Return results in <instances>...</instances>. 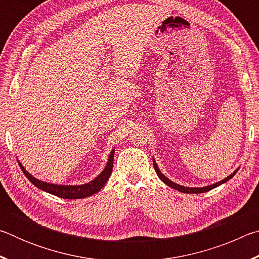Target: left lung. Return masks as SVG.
<instances>
[{
  "label": "left lung",
  "instance_id": "left-lung-1",
  "mask_svg": "<svg viewBox=\"0 0 259 259\" xmlns=\"http://www.w3.org/2000/svg\"><path fill=\"white\" fill-rule=\"evenodd\" d=\"M153 165H154V169H155V171H156V174H157V176H159V178H160L161 181L163 182L164 184H166V185H168V186L172 187V188H175V190H177V191H179V192H183V193H191V194H196V193H204V192H208V191H210V190H212V188L217 187V186H219V185H222V184L226 183L227 181H230V179H231L232 177H233L234 175L236 174V171H238V170H235V171H234L233 174H231L229 177L224 178V179H223V181L218 182V183H216V184H212V185H209V186H205V187H185V186L178 185V184L174 183V182H171V181H169V179L166 178L163 174H161V171L159 170V168H157V164L155 163L154 160H153Z\"/></svg>",
  "mask_w": 259,
  "mask_h": 259
}]
</instances>
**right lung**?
<instances>
[{
	"instance_id": "1",
	"label": "right lung",
	"mask_w": 259,
	"mask_h": 259,
	"mask_svg": "<svg viewBox=\"0 0 259 259\" xmlns=\"http://www.w3.org/2000/svg\"><path fill=\"white\" fill-rule=\"evenodd\" d=\"M113 159H114V150L111 152V154H109L107 164L99 176L96 177L94 181H91L90 183L84 184V185H76V186L55 185V184L41 182L26 171L24 166L21 164H20V168L24 171L25 176L28 178V181L32 184H34L37 188H40V190L46 191L48 193H50V194H54L63 199H82V198H87V196L95 194V193L99 192L104 187V185L106 184L109 176H111L112 174Z\"/></svg>"
}]
</instances>
